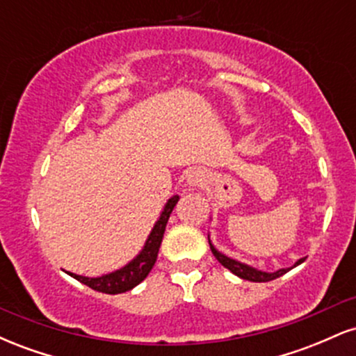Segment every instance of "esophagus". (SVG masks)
Returning a JSON list of instances; mask_svg holds the SVG:
<instances>
[{
	"label": "esophagus",
	"instance_id": "34e87169",
	"mask_svg": "<svg viewBox=\"0 0 356 356\" xmlns=\"http://www.w3.org/2000/svg\"><path fill=\"white\" fill-rule=\"evenodd\" d=\"M202 179H204V175L201 170H194V172H191V175H189V184H199V182H202Z\"/></svg>",
	"mask_w": 356,
	"mask_h": 356
}]
</instances>
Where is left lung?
<instances>
[{
	"label": "left lung",
	"mask_w": 356,
	"mask_h": 356,
	"mask_svg": "<svg viewBox=\"0 0 356 356\" xmlns=\"http://www.w3.org/2000/svg\"><path fill=\"white\" fill-rule=\"evenodd\" d=\"M209 246H211L212 254L216 256V259H218L219 263L222 264L224 268L229 269L232 275L239 276L241 280L252 281V283H268V281L276 280V277L283 276L284 273L289 271V269L296 268L298 264H301V263H303V261H305V257H301V259L296 261L295 266L277 269V271H275V273H266V271H261V269H256V268H252V266H248V264L241 263V261H236V259H232V257H227L226 254H222V252L218 251V249L214 248V244L211 243V239H209Z\"/></svg>",
	"instance_id": "obj_1"
}]
</instances>
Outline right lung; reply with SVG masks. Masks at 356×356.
<instances>
[{
  "mask_svg": "<svg viewBox=\"0 0 356 356\" xmlns=\"http://www.w3.org/2000/svg\"><path fill=\"white\" fill-rule=\"evenodd\" d=\"M179 201V195H172V197L167 201L162 211L161 218L155 222L154 229L150 231L149 238L145 241V246L138 254L130 261L129 264H125L124 268L117 269V271L108 273V275L99 276V277H87L75 275V273H68L72 277H75L80 283L87 284L88 288L95 289V291L107 293V295H118V293L130 291L132 288H136L138 283L145 280L147 275L150 273V269L154 268L155 261H157L159 248H161L162 238H164L167 220L170 218V212L175 207V204Z\"/></svg>",
  "mask_w": 356,
  "mask_h": 356,
  "instance_id": "right-lung-1",
  "label": "right lung"
}]
</instances>
